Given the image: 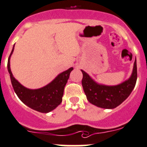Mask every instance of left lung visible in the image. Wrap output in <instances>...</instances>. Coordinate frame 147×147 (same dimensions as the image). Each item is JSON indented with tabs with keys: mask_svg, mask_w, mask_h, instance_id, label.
Wrapping results in <instances>:
<instances>
[{
	"mask_svg": "<svg viewBox=\"0 0 147 147\" xmlns=\"http://www.w3.org/2000/svg\"><path fill=\"white\" fill-rule=\"evenodd\" d=\"M82 72L83 74L82 86L88 101L99 107L113 109L128 98L135 86L137 79L136 60H135L133 72L129 79L115 86L97 84L85 71L82 70Z\"/></svg>",
	"mask_w": 147,
	"mask_h": 147,
	"instance_id": "8db88e82",
	"label": "left lung"
}]
</instances>
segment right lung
<instances>
[{
	"label": "right lung",
	"mask_w": 147,
	"mask_h": 147,
	"mask_svg": "<svg viewBox=\"0 0 147 147\" xmlns=\"http://www.w3.org/2000/svg\"><path fill=\"white\" fill-rule=\"evenodd\" d=\"M14 46L8 61V71L10 74L13 90L21 101L26 105L40 113H47L56 108L62 102L64 87L74 68L63 71L54 80L43 87L37 89H27L21 84L12 74L10 68V58L13 53Z\"/></svg>",
	"instance_id": "add662e5"
}]
</instances>
